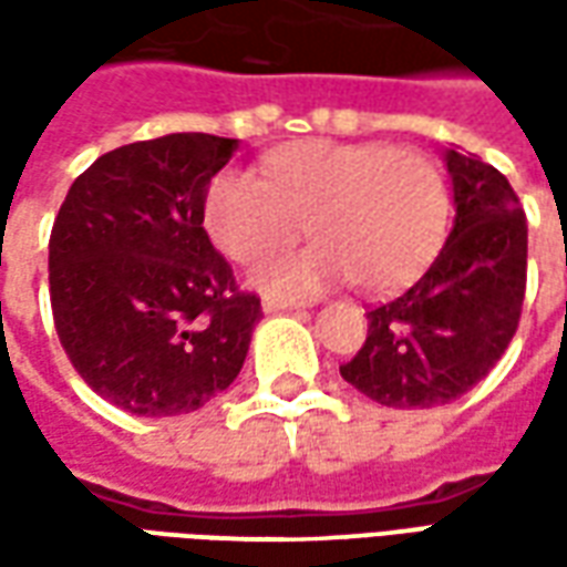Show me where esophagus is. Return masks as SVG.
I'll use <instances>...</instances> for the list:
<instances>
[{
    "label": "esophagus",
    "mask_w": 567,
    "mask_h": 567,
    "mask_svg": "<svg viewBox=\"0 0 567 567\" xmlns=\"http://www.w3.org/2000/svg\"><path fill=\"white\" fill-rule=\"evenodd\" d=\"M260 309L264 312H288V309H300V303H295V300H279V297H264Z\"/></svg>",
    "instance_id": "34e87169"
}]
</instances>
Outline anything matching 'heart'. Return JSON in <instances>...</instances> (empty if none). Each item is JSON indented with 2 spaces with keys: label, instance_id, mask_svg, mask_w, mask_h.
Here are the masks:
<instances>
[{
  "label": "heart",
  "instance_id": "b5f03b06",
  "mask_svg": "<svg viewBox=\"0 0 567 567\" xmlns=\"http://www.w3.org/2000/svg\"><path fill=\"white\" fill-rule=\"evenodd\" d=\"M264 175L236 166L215 175L206 230L239 264L291 246L307 227L319 236L251 272L272 297L300 300L355 279L368 295H392L425 270L446 234V185L419 151L309 140L272 151Z\"/></svg>",
  "mask_w": 567,
  "mask_h": 567
}]
</instances>
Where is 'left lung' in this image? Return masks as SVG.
I'll return each instance as SVG.
<instances>
[{
	"mask_svg": "<svg viewBox=\"0 0 567 567\" xmlns=\"http://www.w3.org/2000/svg\"><path fill=\"white\" fill-rule=\"evenodd\" d=\"M452 230L416 285L368 312V340L340 368L370 401L427 410L458 401L511 346L525 297L528 227L511 182L476 154H443Z\"/></svg>",
	"mask_w": 567,
	"mask_h": 567,
	"instance_id": "8db88e82",
	"label": "left lung"
}]
</instances>
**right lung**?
I'll list each match as a JSON object with an SVG mask.
<instances>
[{"mask_svg":"<svg viewBox=\"0 0 567 567\" xmlns=\"http://www.w3.org/2000/svg\"><path fill=\"white\" fill-rule=\"evenodd\" d=\"M239 140L169 133L93 161L51 243V309L72 368L133 416H182L243 370L260 300L239 295L203 227Z\"/></svg>","mask_w":567,"mask_h":567,"instance_id":"1","label":"right lung"}]
</instances>
